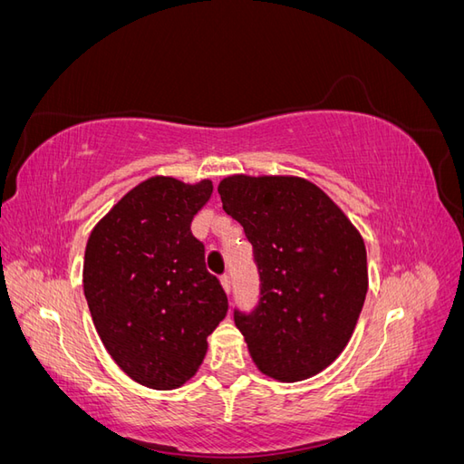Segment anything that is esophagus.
Here are the masks:
<instances>
[{"instance_id":"1","label":"esophagus","mask_w":464,"mask_h":464,"mask_svg":"<svg viewBox=\"0 0 464 464\" xmlns=\"http://www.w3.org/2000/svg\"><path fill=\"white\" fill-rule=\"evenodd\" d=\"M220 285H222L224 292H228V294H230V290H232V278H230V275H228V273H224V275L220 276Z\"/></svg>"}]
</instances>
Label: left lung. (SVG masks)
<instances>
[{
  "instance_id": "8db88e82",
  "label": "left lung",
  "mask_w": 464,
  "mask_h": 464,
  "mask_svg": "<svg viewBox=\"0 0 464 464\" xmlns=\"http://www.w3.org/2000/svg\"><path fill=\"white\" fill-rule=\"evenodd\" d=\"M222 208L244 227L261 278L259 305L234 312L251 360L278 382H302L339 358L368 292L366 246L329 195L298 176L234 174Z\"/></svg>"
}]
</instances>
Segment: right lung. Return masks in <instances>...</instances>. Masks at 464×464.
<instances>
[{
  "instance_id": "1",
  "label": "right lung",
  "mask_w": 464,
  "mask_h": 464,
  "mask_svg": "<svg viewBox=\"0 0 464 464\" xmlns=\"http://www.w3.org/2000/svg\"><path fill=\"white\" fill-rule=\"evenodd\" d=\"M213 181L152 176L130 189L92 228L82 288L98 336L133 382L178 389L198 373L207 336L228 312L191 220Z\"/></svg>"
}]
</instances>
